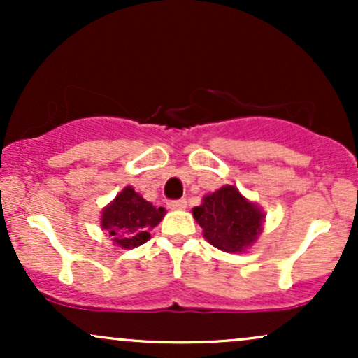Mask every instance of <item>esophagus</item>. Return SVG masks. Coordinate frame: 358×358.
<instances>
[{
    "label": "esophagus",
    "instance_id": "1",
    "mask_svg": "<svg viewBox=\"0 0 358 358\" xmlns=\"http://www.w3.org/2000/svg\"><path fill=\"white\" fill-rule=\"evenodd\" d=\"M168 208H171V210H185L187 202L185 200H171V202H168Z\"/></svg>",
    "mask_w": 358,
    "mask_h": 358
}]
</instances>
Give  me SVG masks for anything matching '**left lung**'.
Returning <instances> with one entry per match:
<instances>
[{
  "instance_id": "left-lung-1",
  "label": "left lung",
  "mask_w": 358,
  "mask_h": 358,
  "mask_svg": "<svg viewBox=\"0 0 358 358\" xmlns=\"http://www.w3.org/2000/svg\"><path fill=\"white\" fill-rule=\"evenodd\" d=\"M193 219L202 227L205 241L224 252H245L262 232L266 213L250 202L234 185H224L207 193L199 207L192 208Z\"/></svg>"
}]
</instances>
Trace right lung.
Instances as JSON below:
<instances>
[{
    "mask_svg": "<svg viewBox=\"0 0 358 358\" xmlns=\"http://www.w3.org/2000/svg\"><path fill=\"white\" fill-rule=\"evenodd\" d=\"M166 210L156 208L131 185L122 188L101 212V229L121 249H134L151 239V231L163 220Z\"/></svg>",
    "mask_w": 358,
    "mask_h": 358,
    "instance_id": "obj_1",
    "label": "right lung"
}]
</instances>
